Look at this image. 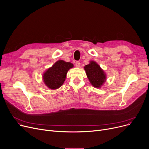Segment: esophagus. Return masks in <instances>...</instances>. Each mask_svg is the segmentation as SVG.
I'll return each mask as SVG.
<instances>
[{"label":"esophagus","instance_id":"34e87169","mask_svg":"<svg viewBox=\"0 0 149 149\" xmlns=\"http://www.w3.org/2000/svg\"><path fill=\"white\" fill-rule=\"evenodd\" d=\"M75 66L77 67H78V68L80 67V63L79 61H76L75 62Z\"/></svg>","mask_w":149,"mask_h":149}]
</instances>
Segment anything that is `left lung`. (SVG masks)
<instances>
[{
    "mask_svg": "<svg viewBox=\"0 0 149 149\" xmlns=\"http://www.w3.org/2000/svg\"><path fill=\"white\" fill-rule=\"evenodd\" d=\"M84 68L91 85L95 88H100L105 83L107 77L99 64L94 61H91Z\"/></svg>",
    "mask_w": 149,
    "mask_h": 149,
    "instance_id": "8db88e82",
    "label": "left lung"
}]
</instances>
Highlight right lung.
Returning <instances> with one entry per match:
<instances>
[{
	"label": "right lung",
	"mask_w": 149,
	"mask_h": 149,
	"mask_svg": "<svg viewBox=\"0 0 149 149\" xmlns=\"http://www.w3.org/2000/svg\"><path fill=\"white\" fill-rule=\"evenodd\" d=\"M74 67L73 64L63 60L57 61L43 74L44 82L49 88L56 89L63 85L68 70Z\"/></svg>",
	"instance_id": "obj_1"
}]
</instances>
